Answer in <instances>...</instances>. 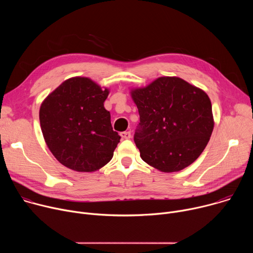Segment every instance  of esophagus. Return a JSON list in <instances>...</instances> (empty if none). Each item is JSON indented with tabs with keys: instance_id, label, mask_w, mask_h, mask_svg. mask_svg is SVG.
Instances as JSON below:
<instances>
[{
	"instance_id": "34e87169",
	"label": "esophagus",
	"mask_w": 253,
	"mask_h": 253,
	"mask_svg": "<svg viewBox=\"0 0 253 253\" xmlns=\"http://www.w3.org/2000/svg\"><path fill=\"white\" fill-rule=\"evenodd\" d=\"M120 135H121V137H122L123 139H130V138H131V132H130V131L121 132Z\"/></svg>"
}]
</instances>
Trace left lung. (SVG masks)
I'll list each match as a JSON object with an SVG mask.
<instances>
[{
    "label": "left lung",
    "instance_id": "1",
    "mask_svg": "<svg viewBox=\"0 0 253 253\" xmlns=\"http://www.w3.org/2000/svg\"><path fill=\"white\" fill-rule=\"evenodd\" d=\"M131 95L140 116L134 142L141 158L162 172L192 164L213 131L207 94L181 78L160 77Z\"/></svg>",
    "mask_w": 253,
    "mask_h": 253
}]
</instances>
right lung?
Returning a JSON list of instances; mask_svg holds the SVG:
<instances>
[{"mask_svg":"<svg viewBox=\"0 0 253 253\" xmlns=\"http://www.w3.org/2000/svg\"><path fill=\"white\" fill-rule=\"evenodd\" d=\"M108 89L89 78L63 82L42 103L40 124L56 159L78 172H93L109 162L120 142L110 112L104 108Z\"/></svg>","mask_w":253,"mask_h":253,"instance_id":"obj_1","label":"right lung"}]
</instances>
